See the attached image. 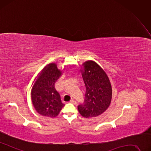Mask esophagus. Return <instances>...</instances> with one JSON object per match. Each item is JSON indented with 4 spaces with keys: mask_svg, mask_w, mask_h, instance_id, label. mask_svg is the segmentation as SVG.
I'll return each instance as SVG.
<instances>
[{
    "mask_svg": "<svg viewBox=\"0 0 151 151\" xmlns=\"http://www.w3.org/2000/svg\"><path fill=\"white\" fill-rule=\"evenodd\" d=\"M70 103H72V104H76V102H75V100H73V99L71 100V101H70Z\"/></svg>",
    "mask_w": 151,
    "mask_h": 151,
    "instance_id": "esophagus-1",
    "label": "esophagus"
}]
</instances>
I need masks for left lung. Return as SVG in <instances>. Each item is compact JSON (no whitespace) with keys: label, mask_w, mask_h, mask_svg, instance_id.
I'll list each match as a JSON object with an SVG mask.
<instances>
[{"label":"left lung","mask_w":151,"mask_h":151,"mask_svg":"<svg viewBox=\"0 0 151 151\" xmlns=\"http://www.w3.org/2000/svg\"><path fill=\"white\" fill-rule=\"evenodd\" d=\"M86 86L85 100L78 106L80 114L86 118L96 117L109 106L112 98V86L106 71L93 60H88L81 67Z\"/></svg>","instance_id":"8db88e82"}]
</instances>
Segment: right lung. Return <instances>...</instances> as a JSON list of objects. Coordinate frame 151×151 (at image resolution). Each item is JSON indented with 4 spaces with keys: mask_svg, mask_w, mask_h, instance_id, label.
I'll list each match as a JSON object with an SVG mask.
<instances>
[{
    "mask_svg": "<svg viewBox=\"0 0 151 151\" xmlns=\"http://www.w3.org/2000/svg\"><path fill=\"white\" fill-rule=\"evenodd\" d=\"M63 70L58 69L56 63L48 64L39 73L32 83L30 96L32 104L40 114L55 118L65 104L55 90V83L61 76Z\"/></svg>",
    "mask_w": 151,
    "mask_h": 151,
    "instance_id": "obj_1",
    "label": "right lung"
}]
</instances>
